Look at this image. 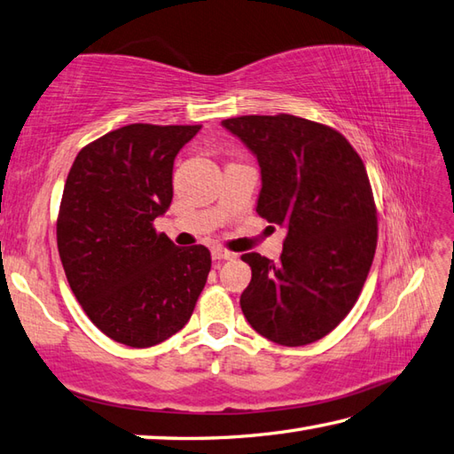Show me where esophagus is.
<instances>
[{"mask_svg":"<svg viewBox=\"0 0 454 454\" xmlns=\"http://www.w3.org/2000/svg\"><path fill=\"white\" fill-rule=\"evenodd\" d=\"M234 257H236V254L234 252H228L226 247H215V250H212V260H216V262L234 260Z\"/></svg>","mask_w":454,"mask_h":454,"instance_id":"1","label":"esophagus"}]
</instances>
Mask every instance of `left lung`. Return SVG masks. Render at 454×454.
I'll return each instance as SVG.
<instances>
[{
	"label": "left lung",
	"instance_id": "obj_1",
	"mask_svg": "<svg viewBox=\"0 0 454 454\" xmlns=\"http://www.w3.org/2000/svg\"><path fill=\"white\" fill-rule=\"evenodd\" d=\"M257 157L255 212L287 228L278 263L244 254L252 281L242 313L271 342L323 339L358 301L378 244L374 194L360 155L342 133L297 115L222 120Z\"/></svg>",
	"mask_w": 454,
	"mask_h": 454
}]
</instances>
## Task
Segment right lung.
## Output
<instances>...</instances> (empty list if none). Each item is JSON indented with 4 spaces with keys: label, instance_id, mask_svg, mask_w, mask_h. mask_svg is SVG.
Segmentation results:
<instances>
[{
    "label": "right lung",
    "instance_id": "right-lung-1",
    "mask_svg": "<svg viewBox=\"0 0 454 454\" xmlns=\"http://www.w3.org/2000/svg\"><path fill=\"white\" fill-rule=\"evenodd\" d=\"M200 126L131 123L80 149L62 191L57 246L88 318L131 348L189 323L210 271L204 246L179 247L153 220L173 200V163Z\"/></svg>",
    "mask_w": 454,
    "mask_h": 454
}]
</instances>
